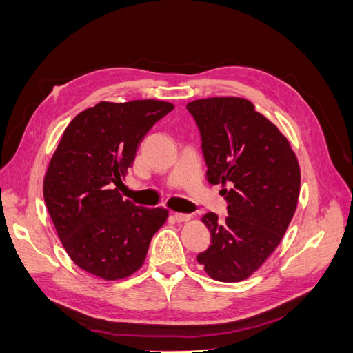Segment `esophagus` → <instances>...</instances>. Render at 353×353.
<instances>
[{
    "label": "esophagus",
    "instance_id": "1",
    "mask_svg": "<svg viewBox=\"0 0 353 353\" xmlns=\"http://www.w3.org/2000/svg\"><path fill=\"white\" fill-rule=\"evenodd\" d=\"M174 219L177 222H188L191 221V214H182V213H174Z\"/></svg>",
    "mask_w": 353,
    "mask_h": 353
}]
</instances>
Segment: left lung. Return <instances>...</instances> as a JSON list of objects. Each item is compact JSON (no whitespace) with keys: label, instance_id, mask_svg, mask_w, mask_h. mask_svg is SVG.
Wrapping results in <instances>:
<instances>
[{"label":"left lung","instance_id":"obj_1","mask_svg":"<svg viewBox=\"0 0 353 353\" xmlns=\"http://www.w3.org/2000/svg\"><path fill=\"white\" fill-rule=\"evenodd\" d=\"M210 183L222 185L223 221L207 213L208 250L197 254L210 278L239 283L258 270L285 233L298 205L301 170L287 137L241 97L190 101Z\"/></svg>","mask_w":353,"mask_h":353}]
</instances>
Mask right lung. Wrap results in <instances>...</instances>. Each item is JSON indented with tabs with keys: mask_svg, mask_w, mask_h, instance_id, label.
Returning a JSON list of instances; mask_svg holds the SVG:
<instances>
[{
	"mask_svg": "<svg viewBox=\"0 0 353 353\" xmlns=\"http://www.w3.org/2000/svg\"><path fill=\"white\" fill-rule=\"evenodd\" d=\"M172 110V103L152 99L100 101L63 132L43 196L63 247L81 270L117 281L143 265L168 210L123 201L119 187L146 132Z\"/></svg>",
	"mask_w": 353,
	"mask_h": 353,
	"instance_id": "add662e5",
	"label": "right lung"
}]
</instances>
